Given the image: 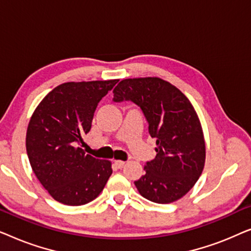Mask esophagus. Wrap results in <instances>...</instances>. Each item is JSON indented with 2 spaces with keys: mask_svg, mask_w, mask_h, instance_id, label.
Segmentation results:
<instances>
[{
  "mask_svg": "<svg viewBox=\"0 0 251 251\" xmlns=\"http://www.w3.org/2000/svg\"><path fill=\"white\" fill-rule=\"evenodd\" d=\"M114 166L118 168V169H121L125 166V161H121V160H115L114 161Z\"/></svg>",
  "mask_w": 251,
  "mask_h": 251,
  "instance_id": "esophagus-1",
  "label": "esophagus"
}]
</instances>
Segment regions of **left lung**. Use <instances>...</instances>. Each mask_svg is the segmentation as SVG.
Masks as SVG:
<instances>
[{
	"label": "left lung",
	"mask_w": 251,
	"mask_h": 251,
	"mask_svg": "<svg viewBox=\"0 0 251 251\" xmlns=\"http://www.w3.org/2000/svg\"><path fill=\"white\" fill-rule=\"evenodd\" d=\"M113 94L114 101L126 99L142 108L156 139V156L144 166L137 190L155 203L179 200L197 183L205 162L203 130L193 105L179 89L156 76L125 78Z\"/></svg>",
	"instance_id": "obj_1"
}]
</instances>
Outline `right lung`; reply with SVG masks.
<instances>
[{"instance_id": "1", "label": "right lung", "mask_w": 251, "mask_h": 251, "mask_svg": "<svg viewBox=\"0 0 251 251\" xmlns=\"http://www.w3.org/2000/svg\"><path fill=\"white\" fill-rule=\"evenodd\" d=\"M118 81L61 83L30 116L26 132L30 167L60 203L82 205L95 200L113 173L111 161L96 159L82 147L98 102Z\"/></svg>"}]
</instances>
